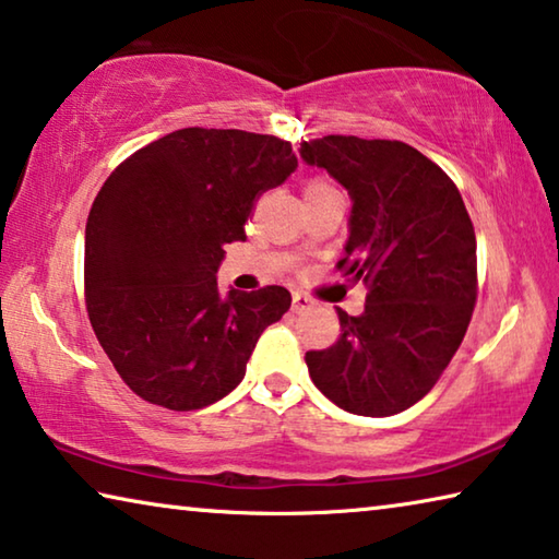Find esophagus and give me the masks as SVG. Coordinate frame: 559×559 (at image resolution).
I'll return each mask as SVG.
<instances>
[{
	"label": "esophagus",
	"instance_id": "obj_1",
	"mask_svg": "<svg viewBox=\"0 0 559 559\" xmlns=\"http://www.w3.org/2000/svg\"><path fill=\"white\" fill-rule=\"evenodd\" d=\"M309 309H312V299L305 297V295H299V292H295V295H292V312L305 314V312H309Z\"/></svg>",
	"mask_w": 559,
	"mask_h": 559
}]
</instances>
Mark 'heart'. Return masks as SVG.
<instances>
[{"instance_id": "obj_1", "label": "heart", "mask_w": 559, "mask_h": 559, "mask_svg": "<svg viewBox=\"0 0 559 559\" xmlns=\"http://www.w3.org/2000/svg\"><path fill=\"white\" fill-rule=\"evenodd\" d=\"M319 186H326V182H322V180H312V182H309L307 188H319Z\"/></svg>"}]
</instances>
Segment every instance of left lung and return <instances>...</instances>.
<instances>
[{"instance_id":"obj_1","label":"left lung","mask_w":559,"mask_h":559,"mask_svg":"<svg viewBox=\"0 0 559 559\" xmlns=\"http://www.w3.org/2000/svg\"><path fill=\"white\" fill-rule=\"evenodd\" d=\"M352 198L336 267L369 287L364 312L340 309L342 336L305 361L314 386L356 416H393L433 389L468 329L475 233L453 180L401 141L324 135L301 143Z\"/></svg>"}]
</instances>
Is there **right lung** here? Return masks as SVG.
Listing matches in <instances>:
<instances>
[{
  "mask_svg": "<svg viewBox=\"0 0 559 559\" xmlns=\"http://www.w3.org/2000/svg\"><path fill=\"white\" fill-rule=\"evenodd\" d=\"M297 170L287 141L180 128L118 166L91 205L86 309L133 393L170 411L215 404L245 379L260 334L292 305L285 287L223 295L225 245L245 242L254 198Z\"/></svg>",
  "mask_w": 559,
  "mask_h": 559,
  "instance_id": "right-lung-1",
  "label": "right lung"
}]
</instances>
